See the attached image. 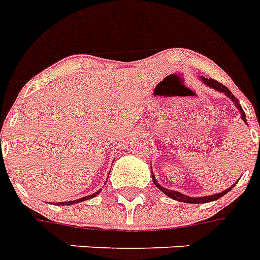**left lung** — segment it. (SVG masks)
Here are the masks:
<instances>
[{"mask_svg":"<svg viewBox=\"0 0 260 260\" xmlns=\"http://www.w3.org/2000/svg\"><path fill=\"white\" fill-rule=\"evenodd\" d=\"M200 79L202 81V83H205L206 86L212 87L213 90H216V91H220V93H224L228 98H231L232 100V102L235 104V106L238 108L239 112H240V116H242V120L244 122H247L246 120V113H244V110L242 109V105L239 104V100L236 97H235L234 94L231 93V90L228 89L226 86H224L222 83L217 82V81H214V79L212 78H205V77H200ZM152 174V181H154L155 186L158 187L162 193H165L166 196H169L170 198H173V200H175V201H179V202H186V204H206V202H212V201H216V200H218V198H221L222 196H225L228 191H230L232 187H234L236 183H234V185L231 186V187H228V189H225L224 191H221V193H217V194H212V196H205V197H190V196H186V194H182L179 193V191H175V190H170V189H166V187H163L160 183H158V181L155 179V175L154 173Z\"/></svg>","mask_w":260,"mask_h":260,"instance_id":"8db88e82","label":"left lung"}]
</instances>
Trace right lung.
I'll list each match as a JSON object with an SVG mask.
<instances>
[{
    "label": "right lung",
    "mask_w": 260,
    "mask_h": 260,
    "mask_svg": "<svg viewBox=\"0 0 260 260\" xmlns=\"http://www.w3.org/2000/svg\"><path fill=\"white\" fill-rule=\"evenodd\" d=\"M97 194H100V190L95 191V193L90 194V196H86V197H82V198H78V200H74V201H67V202H59L60 205H74V204H78V202H82V201H86V200H90V198H94Z\"/></svg>",
    "instance_id": "obj_1"
}]
</instances>
